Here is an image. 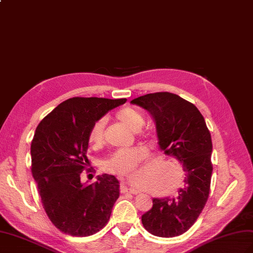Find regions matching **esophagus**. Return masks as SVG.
Instances as JSON below:
<instances>
[{"mask_svg":"<svg viewBox=\"0 0 253 253\" xmlns=\"http://www.w3.org/2000/svg\"><path fill=\"white\" fill-rule=\"evenodd\" d=\"M121 192L122 193H125V192H129V193H132V194H138L140 191L137 189H133V188H129L127 186V183L123 182L121 184Z\"/></svg>","mask_w":253,"mask_h":253,"instance_id":"1","label":"esophagus"}]
</instances>
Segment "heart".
Here are the masks:
<instances>
[{"mask_svg": "<svg viewBox=\"0 0 253 253\" xmlns=\"http://www.w3.org/2000/svg\"><path fill=\"white\" fill-rule=\"evenodd\" d=\"M116 119L124 123L134 131H138L144 125V116L139 110L132 107H124L119 110L115 114ZM105 119L97 120L88 131V143L93 147H98L103 141V131H105ZM146 150L142 146H134L129 148H120L114 151L105 163V169L120 174H131L134 172L138 164L146 157Z\"/></svg>", "mask_w": 253, "mask_h": 253, "instance_id": "b5f03b06", "label": "heart"}]
</instances>
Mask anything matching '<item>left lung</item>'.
Listing matches in <instances>:
<instances>
[{
    "mask_svg": "<svg viewBox=\"0 0 253 253\" xmlns=\"http://www.w3.org/2000/svg\"><path fill=\"white\" fill-rule=\"evenodd\" d=\"M131 103L153 116L161 151L178 159L185 171V184L177 196L154 199L152 210L142 216V223L155 236L182 235L197 221L209 199L212 172L211 132L198 108L176 94H146Z\"/></svg>",
    "mask_w": 253,
    "mask_h": 253,
    "instance_id": "left-lung-1",
    "label": "left lung"
}]
</instances>
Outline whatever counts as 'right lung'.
Here are the masks:
<instances>
[{
  "mask_svg": "<svg viewBox=\"0 0 253 253\" xmlns=\"http://www.w3.org/2000/svg\"><path fill=\"white\" fill-rule=\"evenodd\" d=\"M126 98L73 97L60 103L38 124L31 144L32 174L42 203L57 229L71 236H89L105 226L120 196L119 180L102 174L82 184L88 170V131L109 110Z\"/></svg>",
  "mask_w": 253,
  "mask_h": 253,
  "instance_id": "right-lung-1",
  "label": "right lung"
}]
</instances>
